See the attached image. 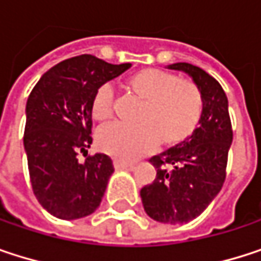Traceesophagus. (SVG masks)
Listing matches in <instances>:
<instances>
[{
	"label": "esophagus",
	"instance_id": "1",
	"mask_svg": "<svg viewBox=\"0 0 261 261\" xmlns=\"http://www.w3.org/2000/svg\"><path fill=\"white\" fill-rule=\"evenodd\" d=\"M113 165H115V169H118V171H121V169H133L134 168V165L127 163V162H121V160H115Z\"/></svg>",
	"mask_w": 261,
	"mask_h": 261
}]
</instances>
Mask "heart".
I'll return each mask as SVG.
<instances>
[{"label":"heart","instance_id":"1","mask_svg":"<svg viewBox=\"0 0 261 261\" xmlns=\"http://www.w3.org/2000/svg\"><path fill=\"white\" fill-rule=\"evenodd\" d=\"M128 89L143 107L137 125L110 124L98 131L99 148L121 160H136L163 145H177L196 130L202 99L196 86L160 69H142L128 80ZM92 116L107 121L113 116V89L102 84L92 99Z\"/></svg>","mask_w":261,"mask_h":261}]
</instances>
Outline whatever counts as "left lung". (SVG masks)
<instances>
[{
  "label": "left lung",
  "instance_id": "obj_1",
  "mask_svg": "<svg viewBox=\"0 0 261 261\" xmlns=\"http://www.w3.org/2000/svg\"><path fill=\"white\" fill-rule=\"evenodd\" d=\"M168 69L181 71L196 84L202 113L190 137L149 159L157 177L142 187L140 198L151 219L177 225L199 216L222 189L233 130L228 99L216 80L190 63Z\"/></svg>",
  "mask_w": 261,
  "mask_h": 261
}]
</instances>
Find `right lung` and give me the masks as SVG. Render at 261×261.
<instances>
[{"label":"right lung","mask_w":261,"mask_h":261,"mask_svg":"<svg viewBox=\"0 0 261 261\" xmlns=\"http://www.w3.org/2000/svg\"><path fill=\"white\" fill-rule=\"evenodd\" d=\"M130 68L89 54L72 57L45 72L27 99L24 148L33 192L59 219L89 216L101 204L115 171L112 159L96 152L79 162L77 155L92 143L96 90Z\"/></svg>","instance_id":"right-lung-1"}]
</instances>
